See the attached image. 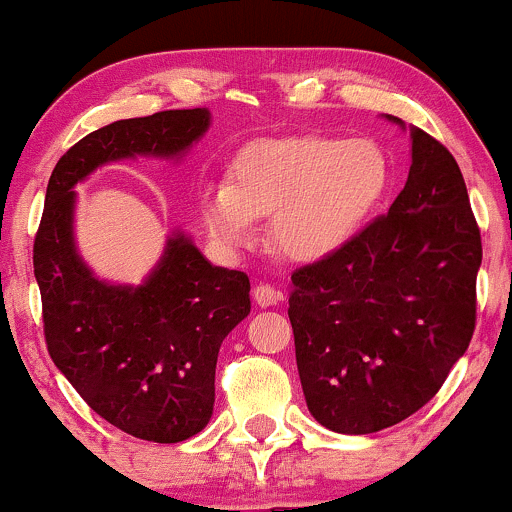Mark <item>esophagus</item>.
<instances>
[{"label": "esophagus", "mask_w": 512, "mask_h": 512, "mask_svg": "<svg viewBox=\"0 0 512 512\" xmlns=\"http://www.w3.org/2000/svg\"><path fill=\"white\" fill-rule=\"evenodd\" d=\"M252 298H255V303L262 305V308H269V305H276L281 301V291L269 284H257L255 291H252Z\"/></svg>", "instance_id": "obj_1"}]
</instances>
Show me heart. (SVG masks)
<instances>
[{
	"mask_svg": "<svg viewBox=\"0 0 512 512\" xmlns=\"http://www.w3.org/2000/svg\"><path fill=\"white\" fill-rule=\"evenodd\" d=\"M387 182V158L368 139H267L240 151L228 185L202 187V216L228 248L248 243L255 219L274 216L276 248L317 262L361 231Z\"/></svg>",
	"mask_w": 512,
	"mask_h": 512,
	"instance_id": "1",
	"label": "heart"
}]
</instances>
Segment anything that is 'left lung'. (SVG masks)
<instances>
[{
    "mask_svg": "<svg viewBox=\"0 0 512 512\" xmlns=\"http://www.w3.org/2000/svg\"><path fill=\"white\" fill-rule=\"evenodd\" d=\"M409 139V178L390 211L291 274L305 402L317 424L349 436L424 407L477 320L481 236L460 166L424 129L409 127Z\"/></svg>",
    "mask_w": 512,
    "mask_h": 512,
    "instance_id": "8db88e82",
    "label": "left lung"
}]
</instances>
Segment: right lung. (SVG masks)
<instances>
[{"label": "right lung", "instance_id": "add662e5", "mask_svg": "<svg viewBox=\"0 0 512 512\" xmlns=\"http://www.w3.org/2000/svg\"><path fill=\"white\" fill-rule=\"evenodd\" d=\"M209 122L207 108L163 110L86 134L52 170L35 233L50 358L98 416L154 443H180L209 424L216 358L250 313V279L214 267L180 231L144 284L98 279L76 252L74 187L122 158H182Z\"/></svg>", "mask_w": 512, "mask_h": 512}]
</instances>
